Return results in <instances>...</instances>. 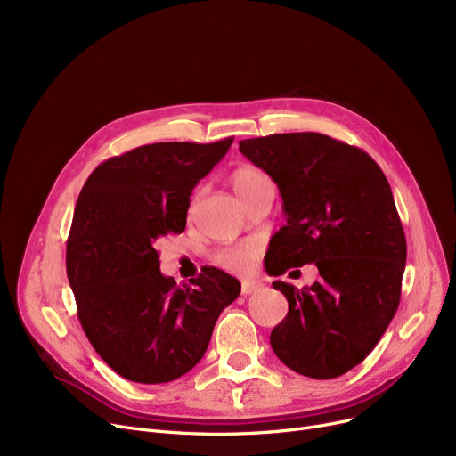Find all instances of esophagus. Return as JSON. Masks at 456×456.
I'll use <instances>...</instances> for the list:
<instances>
[{
	"instance_id": "esophagus-1",
	"label": "esophagus",
	"mask_w": 456,
	"mask_h": 456,
	"mask_svg": "<svg viewBox=\"0 0 456 456\" xmlns=\"http://www.w3.org/2000/svg\"><path fill=\"white\" fill-rule=\"evenodd\" d=\"M260 289H262V284H260V282H255V281H246V282H242V296H251V294H256Z\"/></svg>"
}]
</instances>
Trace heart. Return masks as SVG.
I'll return each instance as SVG.
<instances>
[{"label":"heart","mask_w":456,"mask_h":456,"mask_svg":"<svg viewBox=\"0 0 456 456\" xmlns=\"http://www.w3.org/2000/svg\"><path fill=\"white\" fill-rule=\"evenodd\" d=\"M232 188L242 201L251 196L255 190H258L262 184H268L270 179L266 177L265 172H260L255 166H242L232 174L231 177ZM258 256V248L249 244V246H238L231 248L220 253V265L227 270L232 272H249Z\"/></svg>","instance_id":"obj_1"}]
</instances>
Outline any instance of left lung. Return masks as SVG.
<instances>
[{
	"label": "left lung",
	"instance_id": "8db88e82",
	"mask_svg": "<svg viewBox=\"0 0 456 456\" xmlns=\"http://www.w3.org/2000/svg\"><path fill=\"white\" fill-rule=\"evenodd\" d=\"M240 151L282 198L286 224L272 236L266 272H320L303 290L273 281L289 314L272 349L301 375L340 377L371 353L399 306L406 240L388 179L366 151L320 133L240 140Z\"/></svg>",
	"mask_w": 456,
	"mask_h": 456
}]
</instances>
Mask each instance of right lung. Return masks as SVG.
<instances>
[{"label":"right lung","mask_w":456,"mask_h":456,"mask_svg":"<svg viewBox=\"0 0 456 456\" xmlns=\"http://www.w3.org/2000/svg\"><path fill=\"white\" fill-rule=\"evenodd\" d=\"M232 136L214 143L159 142L102 162L77 198L66 273L86 338L127 380L160 385L194 368L240 282L207 266L194 286L160 273L155 244L181 234L191 190Z\"/></svg>","instance_id":"right-lung-1"}]
</instances>
